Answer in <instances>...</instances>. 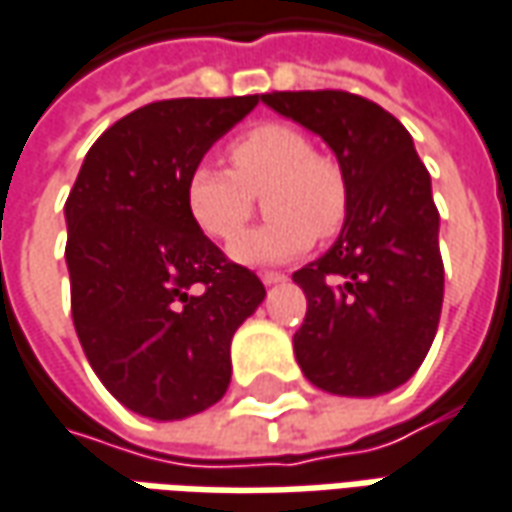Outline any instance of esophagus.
<instances>
[{
  "mask_svg": "<svg viewBox=\"0 0 512 512\" xmlns=\"http://www.w3.org/2000/svg\"><path fill=\"white\" fill-rule=\"evenodd\" d=\"M260 280H263L266 286H274V283H283V280H286V274L283 272H260Z\"/></svg>",
  "mask_w": 512,
  "mask_h": 512,
  "instance_id": "1",
  "label": "esophagus"
}]
</instances>
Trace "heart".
<instances>
[{"label":"heart","instance_id":"heart-1","mask_svg":"<svg viewBox=\"0 0 512 512\" xmlns=\"http://www.w3.org/2000/svg\"><path fill=\"white\" fill-rule=\"evenodd\" d=\"M232 169L201 161L189 169L184 201L189 218L212 240L229 243L246 226L255 198L269 221L246 232L232 257L249 266L303 255L317 238H334L351 206L348 178L337 158L311 150L309 135L283 121H263L229 144Z\"/></svg>","mask_w":512,"mask_h":512}]
</instances>
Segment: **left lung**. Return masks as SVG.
<instances>
[{
    "mask_svg": "<svg viewBox=\"0 0 512 512\" xmlns=\"http://www.w3.org/2000/svg\"><path fill=\"white\" fill-rule=\"evenodd\" d=\"M263 101L334 150L351 192L326 255L294 272L309 309L294 357L311 385L377 397L422 365L442 314L445 266L431 175L388 110L345 90H277Z\"/></svg>",
    "mask_w": 512,
    "mask_h": 512,
    "instance_id": "1",
    "label": "left lung"
}]
</instances>
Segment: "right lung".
<instances>
[{"label": "right lung", "instance_id": "add662e5", "mask_svg": "<svg viewBox=\"0 0 512 512\" xmlns=\"http://www.w3.org/2000/svg\"><path fill=\"white\" fill-rule=\"evenodd\" d=\"M260 96L167 98L118 118L64 203L70 309L96 377L152 419L201 414L226 394L229 345L263 303L189 218L186 175Z\"/></svg>", "mask_w": 512, "mask_h": 512}]
</instances>
